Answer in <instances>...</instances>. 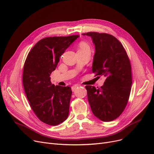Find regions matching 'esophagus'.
I'll return each instance as SVG.
<instances>
[{"mask_svg":"<svg viewBox=\"0 0 154 154\" xmlns=\"http://www.w3.org/2000/svg\"><path fill=\"white\" fill-rule=\"evenodd\" d=\"M80 87V85H73V86L71 87V88H72V91H75L76 88L77 87Z\"/></svg>","mask_w":154,"mask_h":154,"instance_id":"34e87169","label":"esophagus"}]
</instances>
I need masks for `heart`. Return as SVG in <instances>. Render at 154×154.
I'll use <instances>...</instances> for the list:
<instances>
[{
  "label": "heart",
  "mask_w": 154,
  "mask_h": 154,
  "mask_svg": "<svg viewBox=\"0 0 154 154\" xmlns=\"http://www.w3.org/2000/svg\"><path fill=\"white\" fill-rule=\"evenodd\" d=\"M79 50L80 51H90V46L85 42H82L79 44Z\"/></svg>",
  "instance_id": "heart-1"
}]
</instances>
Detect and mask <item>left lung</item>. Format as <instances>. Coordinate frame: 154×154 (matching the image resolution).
I'll return each instance as SVG.
<instances>
[{
    "label": "left lung",
    "instance_id": "8db88e82",
    "mask_svg": "<svg viewBox=\"0 0 154 154\" xmlns=\"http://www.w3.org/2000/svg\"><path fill=\"white\" fill-rule=\"evenodd\" d=\"M82 35L91 36L95 45L92 72L105 77L100 88L85 86L88 103L96 118L111 122L122 114L128 103L132 83L130 60L114 36L97 32Z\"/></svg>",
    "mask_w": 154,
    "mask_h": 154
}]
</instances>
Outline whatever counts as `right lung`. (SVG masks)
Masks as SVG:
<instances>
[{"label":"right lung","instance_id":"obj_1","mask_svg":"<svg viewBox=\"0 0 154 154\" xmlns=\"http://www.w3.org/2000/svg\"><path fill=\"white\" fill-rule=\"evenodd\" d=\"M79 36L46 37L35 45L26 60L22 81L27 98L38 118L48 125H59L69 116L71 88L55 86L50 75L60 57Z\"/></svg>","mask_w":154,"mask_h":154}]
</instances>
